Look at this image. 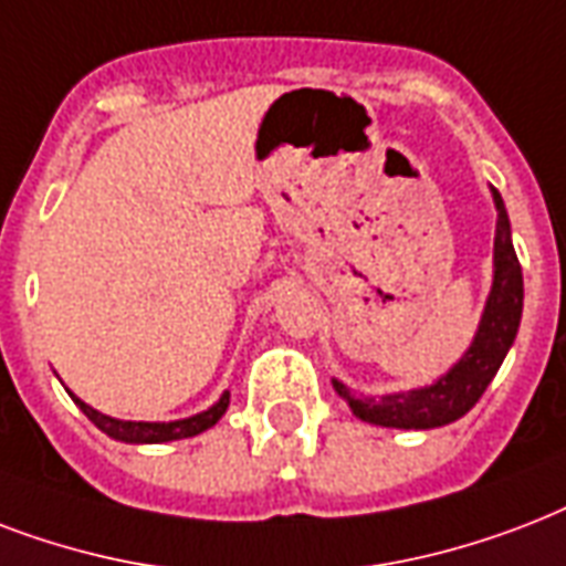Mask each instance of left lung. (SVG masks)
Instances as JSON below:
<instances>
[{"label": "left lung", "mask_w": 566, "mask_h": 566, "mask_svg": "<svg viewBox=\"0 0 566 566\" xmlns=\"http://www.w3.org/2000/svg\"><path fill=\"white\" fill-rule=\"evenodd\" d=\"M493 206H496V239H493V286H490L488 304L481 313L479 331L472 336L470 348L451 366L446 375L428 384V387L389 392L380 398L354 396L343 380L333 378L336 392L352 407V413L363 422L380 424V428H401V431H428L442 424L458 422L475 407L490 380L496 378L499 366L511 352V345L520 331L523 318V269L516 260L514 242H511V221H507L505 203L496 188H490Z\"/></svg>", "instance_id": "8db88e82"}]
</instances>
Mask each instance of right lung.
<instances>
[{
	"label": "right lung",
	"mask_w": 566,
	"mask_h": 566,
	"mask_svg": "<svg viewBox=\"0 0 566 566\" xmlns=\"http://www.w3.org/2000/svg\"><path fill=\"white\" fill-rule=\"evenodd\" d=\"M70 392V389H67ZM70 398L76 401V407L99 428L117 442H133V446H144V442H170V440H186V437H197V433L209 431L230 407V392H221V398L212 407H206L200 413L186 416V419H174V422H133V419H115V416H105L85 405L82 398L70 392Z\"/></svg>",
	"instance_id": "right-lung-1"
}]
</instances>
